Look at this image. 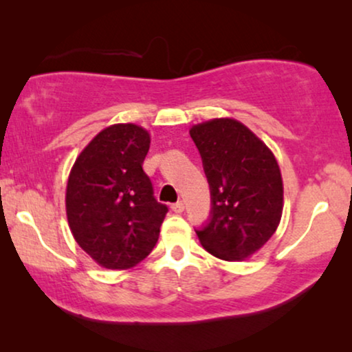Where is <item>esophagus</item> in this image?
Returning <instances> with one entry per match:
<instances>
[{
    "mask_svg": "<svg viewBox=\"0 0 352 352\" xmlns=\"http://www.w3.org/2000/svg\"><path fill=\"white\" fill-rule=\"evenodd\" d=\"M171 210L175 211V213H182V211H184V204H182V201H176V204L171 205Z\"/></svg>",
    "mask_w": 352,
    "mask_h": 352,
    "instance_id": "34e87169",
    "label": "esophagus"
}]
</instances>
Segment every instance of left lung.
<instances>
[{
    "mask_svg": "<svg viewBox=\"0 0 352 352\" xmlns=\"http://www.w3.org/2000/svg\"><path fill=\"white\" fill-rule=\"evenodd\" d=\"M190 138L211 195L210 218L195 229L199 240L224 261L248 258L272 237L282 218L283 186L276 157L237 120L195 124Z\"/></svg>",
    "mask_w": 352,
    "mask_h": 352,
    "instance_id": "8db88e82",
    "label": "left lung"
}]
</instances>
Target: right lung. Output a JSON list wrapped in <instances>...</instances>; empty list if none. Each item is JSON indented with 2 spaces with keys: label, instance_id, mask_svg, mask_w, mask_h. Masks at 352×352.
<instances>
[{
  "label": "right lung",
  "instance_id": "right-lung-1",
  "mask_svg": "<svg viewBox=\"0 0 352 352\" xmlns=\"http://www.w3.org/2000/svg\"><path fill=\"white\" fill-rule=\"evenodd\" d=\"M151 136L138 124L100 131L76 158L67 184V218L76 243L100 266L128 269L155 247L168 206L142 170Z\"/></svg>",
  "mask_w": 352,
  "mask_h": 352
}]
</instances>
